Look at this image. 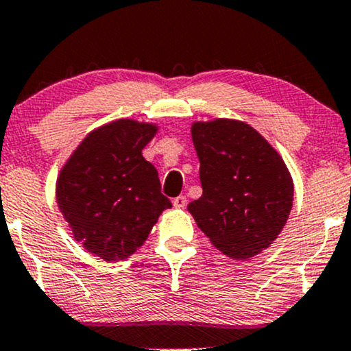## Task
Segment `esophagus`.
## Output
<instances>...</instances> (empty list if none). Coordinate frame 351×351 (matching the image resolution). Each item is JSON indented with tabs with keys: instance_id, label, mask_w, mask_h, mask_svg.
Listing matches in <instances>:
<instances>
[{
	"instance_id": "obj_1",
	"label": "esophagus",
	"mask_w": 351,
	"mask_h": 351,
	"mask_svg": "<svg viewBox=\"0 0 351 351\" xmlns=\"http://www.w3.org/2000/svg\"><path fill=\"white\" fill-rule=\"evenodd\" d=\"M172 204H174L176 209H184L187 206V199L184 195H177L174 201H172Z\"/></svg>"
}]
</instances>
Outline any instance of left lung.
<instances>
[{
	"mask_svg": "<svg viewBox=\"0 0 351 351\" xmlns=\"http://www.w3.org/2000/svg\"><path fill=\"white\" fill-rule=\"evenodd\" d=\"M202 195L187 210L222 254L254 258L276 241L293 207V177L282 157L250 123L192 122Z\"/></svg>",
	"mask_w": 351,
	"mask_h": 351,
	"instance_id": "left-lung-1",
	"label": "left lung"
}]
</instances>
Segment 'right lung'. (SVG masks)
<instances>
[{
    "label": "right lung",
    "instance_id": "obj_1",
    "mask_svg": "<svg viewBox=\"0 0 351 351\" xmlns=\"http://www.w3.org/2000/svg\"><path fill=\"white\" fill-rule=\"evenodd\" d=\"M159 125L119 119L93 129L63 164L56 202L75 241L108 263L130 258L172 204L142 156Z\"/></svg>",
    "mask_w": 351,
    "mask_h": 351
}]
</instances>
